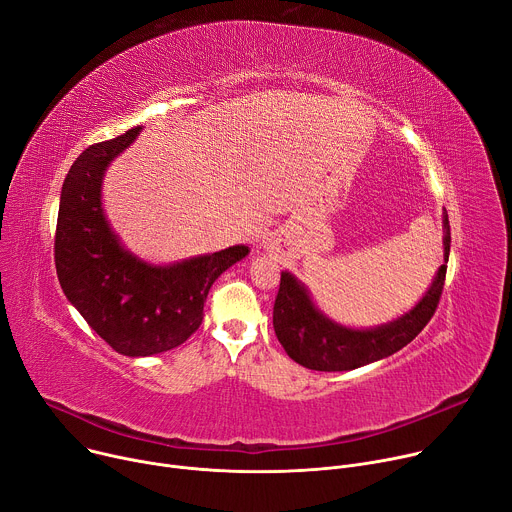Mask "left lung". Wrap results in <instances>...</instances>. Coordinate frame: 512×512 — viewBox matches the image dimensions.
Here are the masks:
<instances>
[{
    "label": "left lung",
    "mask_w": 512,
    "mask_h": 512,
    "mask_svg": "<svg viewBox=\"0 0 512 512\" xmlns=\"http://www.w3.org/2000/svg\"><path fill=\"white\" fill-rule=\"evenodd\" d=\"M451 232L443 210V265L423 298L402 316L378 327H345L329 318L310 290L292 271H282L280 292L273 304V329L286 353L300 365L316 371H349L380 361L406 347L421 333L439 304L449 261Z\"/></svg>",
    "instance_id": "8db88e82"
}]
</instances>
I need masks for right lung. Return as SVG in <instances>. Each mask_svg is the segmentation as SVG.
Segmentation results:
<instances>
[{
	"instance_id": "add662e5",
	"label": "right lung",
	"mask_w": 512,
	"mask_h": 512,
	"mask_svg": "<svg viewBox=\"0 0 512 512\" xmlns=\"http://www.w3.org/2000/svg\"><path fill=\"white\" fill-rule=\"evenodd\" d=\"M132 128L91 145L71 165L59 202L55 265L67 300L114 351L149 357L181 345L202 324L208 292L251 249H228L173 263L134 255L112 228L104 202V175L141 134Z\"/></svg>"
}]
</instances>
